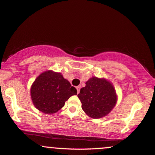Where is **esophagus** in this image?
Segmentation results:
<instances>
[{
  "instance_id": "34e87169",
  "label": "esophagus",
  "mask_w": 155,
  "mask_h": 155,
  "mask_svg": "<svg viewBox=\"0 0 155 155\" xmlns=\"http://www.w3.org/2000/svg\"><path fill=\"white\" fill-rule=\"evenodd\" d=\"M76 88H77V92H78V93H79V91H80L81 87H80V86H77V87H76Z\"/></svg>"
}]
</instances>
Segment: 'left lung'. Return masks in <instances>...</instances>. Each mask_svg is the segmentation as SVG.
Segmentation results:
<instances>
[{
    "label": "left lung",
    "instance_id": "8db88e82",
    "mask_svg": "<svg viewBox=\"0 0 155 155\" xmlns=\"http://www.w3.org/2000/svg\"><path fill=\"white\" fill-rule=\"evenodd\" d=\"M82 109L89 117L94 119L109 114L117 103L114 85L105 78L93 77L85 83L78 94Z\"/></svg>",
    "mask_w": 155,
    "mask_h": 155
}]
</instances>
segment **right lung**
Listing matches in <instances>:
<instances>
[{
  "label": "right lung",
  "instance_id": "1",
  "mask_svg": "<svg viewBox=\"0 0 155 155\" xmlns=\"http://www.w3.org/2000/svg\"><path fill=\"white\" fill-rule=\"evenodd\" d=\"M77 94V89L71 86L61 73L52 70L39 75L31 87V96L34 106L46 114L57 112L70 96Z\"/></svg>",
  "mask_w": 155,
  "mask_h": 155
}]
</instances>
